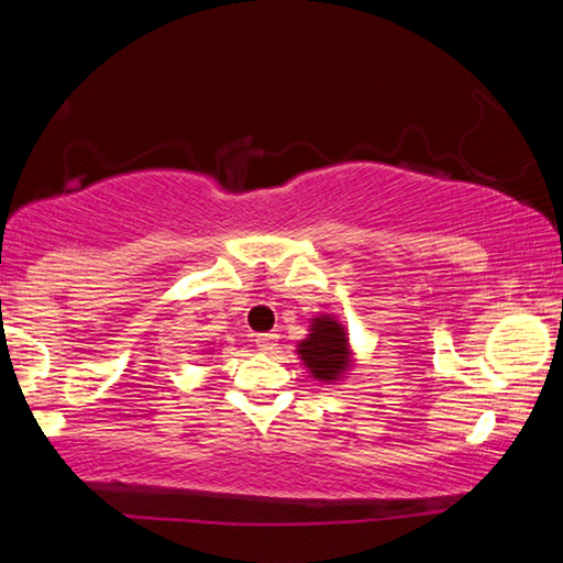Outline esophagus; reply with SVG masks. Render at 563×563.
Segmentation results:
<instances>
[{
    "label": "esophagus",
    "mask_w": 563,
    "mask_h": 563,
    "mask_svg": "<svg viewBox=\"0 0 563 563\" xmlns=\"http://www.w3.org/2000/svg\"><path fill=\"white\" fill-rule=\"evenodd\" d=\"M255 345H258V350L263 352H271L275 350V345H278V335H275V332H263V335L255 338Z\"/></svg>",
    "instance_id": "obj_1"
}]
</instances>
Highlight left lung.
Instances as JSON below:
<instances>
[{
	"mask_svg": "<svg viewBox=\"0 0 563 563\" xmlns=\"http://www.w3.org/2000/svg\"><path fill=\"white\" fill-rule=\"evenodd\" d=\"M298 355L312 377L322 383H335L350 367L347 332L335 318L320 316L312 320L310 335L298 345Z\"/></svg>",
	"mask_w": 563,
	"mask_h": 563,
	"instance_id": "left-lung-1",
	"label": "left lung"
}]
</instances>
